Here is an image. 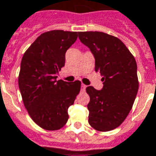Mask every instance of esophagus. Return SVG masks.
Segmentation results:
<instances>
[{"label": "esophagus", "instance_id": "34e87169", "mask_svg": "<svg viewBox=\"0 0 156 156\" xmlns=\"http://www.w3.org/2000/svg\"><path fill=\"white\" fill-rule=\"evenodd\" d=\"M86 89V85H84V84H82L81 85V90L82 91H84Z\"/></svg>", "mask_w": 156, "mask_h": 156}]
</instances>
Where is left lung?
I'll list each match as a JSON object with an SVG mask.
<instances>
[{"label": "left lung", "instance_id": "1", "mask_svg": "<svg viewBox=\"0 0 156 156\" xmlns=\"http://www.w3.org/2000/svg\"><path fill=\"white\" fill-rule=\"evenodd\" d=\"M78 38L95 59V72L102 76L103 88H86L89 123L95 130L107 132L123 122L139 89L137 63L118 38L103 32H79Z\"/></svg>", "mask_w": 156, "mask_h": 156}]
</instances>
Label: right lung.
I'll list each match as a JSON object with an SVG mask.
<instances>
[{
	"label": "right lung",
	"mask_w": 156,
	"mask_h": 156,
	"mask_svg": "<svg viewBox=\"0 0 156 156\" xmlns=\"http://www.w3.org/2000/svg\"><path fill=\"white\" fill-rule=\"evenodd\" d=\"M78 33L52 30L37 38L22 58L18 86L29 116L45 130H58L67 123L81 82L56 80L65 65V54Z\"/></svg>",
	"instance_id": "1"
}]
</instances>
